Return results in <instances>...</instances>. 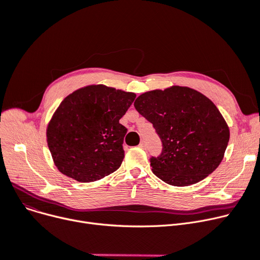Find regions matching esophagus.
<instances>
[{"label": "esophagus", "instance_id": "obj_1", "mask_svg": "<svg viewBox=\"0 0 260 260\" xmlns=\"http://www.w3.org/2000/svg\"><path fill=\"white\" fill-rule=\"evenodd\" d=\"M140 148H142V149H146V144H145L144 142H142V143L140 144Z\"/></svg>", "mask_w": 260, "mask_h": 260}]
</instances>
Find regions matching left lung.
<instances>
[{"instance_id":"1","label":"left lung","mask_w":260,"mask_h":260,"mask_svg":"<svg viewBox=\"0 0 260 260\" xmlns=\"http://www.w3.org/2000/svg\"><path fill=\"white\" fill-rule=\"evenodd\" d=\"M134 107L160 137L162 152L150 159V166L166 184H196L221 162L230 130L217 107L203 93L171 86L147 91L135 100Z\"/></svg>"}]
</instances>
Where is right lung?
I'll return each instance as SVG.
<instances>
[{
    "label": "right lung",
    "mask_w": 260,
    "mask_h": 260,
    "mask_svg": "<svg viewBox=\"0 0 260 260\" xmlns=\"http://www.w3.org/2000/svg\"><path fill=\"white\" fill-rule=\"evenodd\" d=\"M136 94L105 85H89L67 95L46 129L57 170L80 182L116 171L123 162L126 127L119 119Z\"/></svg>",
    "instance_id": "right-lung-1"
}]
</instances>
